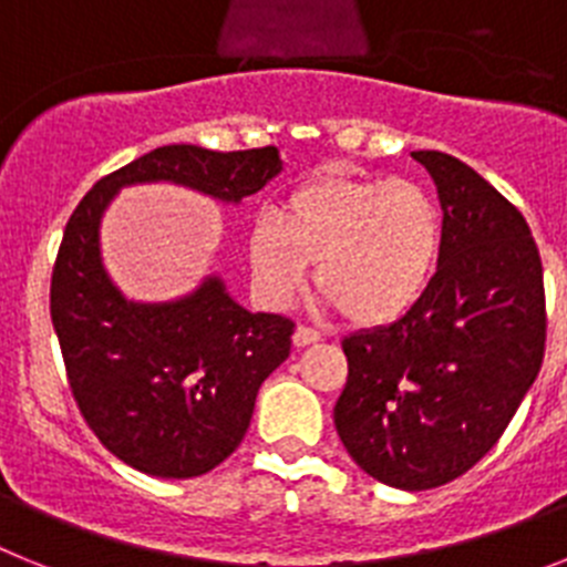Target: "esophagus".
<instances>
[{
	"label": "esophagus",
	"instance_id": "esophagus-1",
	"mask_svg": "<svg viewBox=\"0 0 567 567\" xmlns=\"http://www.w3.org/2000/svg\"><path fill=\"white\" fill-rule=\"evenodd\" d=\"M292 340H295V346H312V343H318V340H320V332H318V329L303 327V323H300V327L295 329Z\"/></svg>",
	"mask_w": 567,
	"mask_h": 567
}]
</instances>
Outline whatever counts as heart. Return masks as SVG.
Instances as JSON below:
<instances>
[{"label": "heart", "instance_id": "heart-1", "mask_svg": "<svg viewBox=\"0 0 567 567\" xmlns=\"http://www.w3.org/2000/svg\"><path fill=\"white\" fill-rule=\"evenodd\" d=\"M249 267L272 307L292 303L315 264L320 295L358 327L403 318L443 252V209L414 178L315 175L249 229Z\"/></svg>", "mask_w": 567, "mask_h": 567}]
</instances>
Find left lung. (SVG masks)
I'll use <instances>...</instances> for the list:
<instances>
[{
	"instance_id": "1",
	"label": "left lung",
	"mask_w": 567,
	"mask_h": 567,
	"mask_svg": "<svg viewBox=\"0 0 567 567\" xmlns=\"http://www.w3.org/2000/svg\"><path fill=\"white\" fill-rule=\"evenodd\" d=\"M443 204L437 272L400 320L343 340L340 443L378 483L429 491L494 449L545 354V284L523 213L468 164L417 150Z\"/></svg>"
}]
</instances>
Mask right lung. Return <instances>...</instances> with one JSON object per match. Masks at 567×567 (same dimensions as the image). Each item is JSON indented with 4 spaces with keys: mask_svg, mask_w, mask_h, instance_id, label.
Wrapping results in <instances>:
<instances>
[{
    "mask_svg": "<svg viewBox=\"0 0 567 567\" xmlns=\"http://www.w3.org/2000/svg\"><path fill=\"white\" fill-rule=\"evenodd\" d=\"M278 169L275 147L167 144L99 178L64 227L50 318L68 385L104 449L144 474L189 480L224 463L247 434L260 383L289 358L295 323L247 312L215 278L164 307L127 303L104 275L99 218L124 184L175 182L240 202Z\"/></svg>",
    "mask_w": 567,
    "mask_h": 567,
    "instance_id": "add662e5",
    "label": "right lung"
}]
</instances>
